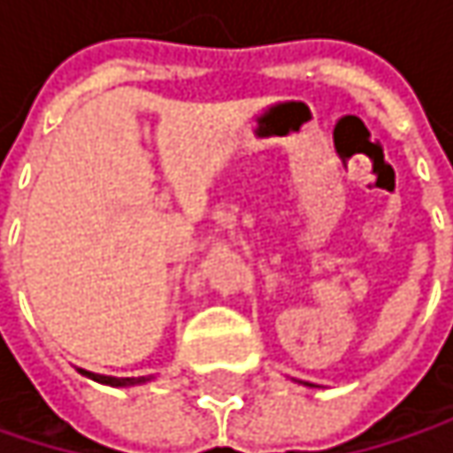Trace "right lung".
<instances>
[{
	"label": "right lung",
	"instance_id": "obj_1",
	"mask_svg": "<svg viewBox=\"0 0 453 453\" xmlns=\"http://www.w3.org/2000/svg\"><path fill=\"white\" fill-rule=\"evenodd\" d=\"M78 372L96 380V383H104V386H136V383L146 380V378H110V375H96V372H86V370H78Z\"/></svg>",
	"mask_w": 453,
	"mask_h": 453
}]
</instances>
